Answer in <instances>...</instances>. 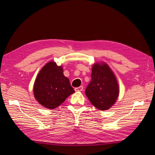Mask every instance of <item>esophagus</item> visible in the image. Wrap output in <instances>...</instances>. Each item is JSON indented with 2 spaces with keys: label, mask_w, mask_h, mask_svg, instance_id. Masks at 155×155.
I'll list each match as a JSON object with an SVG mask.
<instances>
[{
  "label": "esophagus",
  "mask_w": 155,
  "mask_h": 155,
  "mask_svg": "<svg viewBox=\"0 0 155 155\" xmlns=\"http://www.w3.org/2000/svg\"><path fill=\"white\" fill-rule=\"evenodd\" d=\"M83 90V86H80L79 87H77V88H74V91L76 92H81Z\"/></svg>",
  "instance_id": "34e87169"
}]
</instances>
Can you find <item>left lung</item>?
<instances>
[{"label":"left lung","instance_id":"left-lung-1","mask_svg":"<svg viewBox=\"0 0 155 155\" xmlns=\"http://www.w3.org/2000/svg\"><path fill=\"white\" fill-rule=\"evenodd\" d=\"M91 78L85 90L87 97L98 110L109 109L119 95L116 76L106 62H97L92 66Z\"/></svg>","mask_w":155,"mask_h":155}]
</instances>
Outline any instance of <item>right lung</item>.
<instances>
[{
    "instance_id": "obj_1",
    "label": "right lung",
    "mask_w": 155,
    "mask_h": 155,
    "mask_svg": "<svg viewBox=\"0 0 155 155\" xmlns=\"http://www.w3.org/2000/svg\"><path fill=\"white\" fill-rule=\"evenodd\" d=\"M74 91L63 74V68L55 62H47L36 78L33 93L38 103L48 109L61 105Z\"/></svg>"
}]
</instances>
